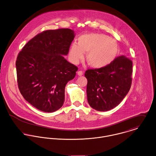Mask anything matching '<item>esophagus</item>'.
<instances>
[{"mask_svg":"<svg viewBox=\"0 0 156 156\" xmlns=\"http://www.w3.org/2000/svg\"><path fill=\"white\" fill-rule=\"evenodd\" d=\"M77 74L78 76H82L83 75V72L82 71H78L77 72Z\"/></svg>","mask_w":156,"mask_h":156,"instance_id":"34e87169","label":"esophagus"}]
</instances>
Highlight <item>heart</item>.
Instances as JSON below:
<instances>
[{
    "mask_svg": "<svg viewBox=\"0 0 156 156\" xmlns=\"http://www.w3.org/2000/svg\"><path fill=\"white\" fill-rule=\"evenodd\" d=\"M119 51L117 42L106 35L99 33H88L80 36L78 44H71L69 57L72 62L77 64L87 53L88 64L95 69L103 68L111 64Z\"/></svg>",
    "mask_w": 156,
    "mask_h": 156,
    "instance_id": "b5f03b06",
    "label": "heart"
}]
</instances>
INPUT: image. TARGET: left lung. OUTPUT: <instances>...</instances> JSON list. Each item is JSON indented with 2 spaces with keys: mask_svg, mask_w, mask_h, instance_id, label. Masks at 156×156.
Here are the masks:
<instances>
[{
  "mask_svg": "<svg viewBox=\"0 0 156 156\" xmlns=\"http://www.w3.org/2000/svg\"><path fill=\"white\" fill-rule=\"evenodd\" d=\"M132 73L133 62L124 55L106 67L86 70L87 98L90 107L108 111L118 106L131 88Z\"/></svg>",
  "mask_w": 156,
  "mask_h": 156,
  "instance_id": "left-lung-1",
  "label": "left lung"
}]
</instances>
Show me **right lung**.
I'll list each match as a JSON object with an SVG mask.
<instances>
[{
  "mask_svg": "<svg viewBox=\"0 0 156 156\" xmlns=\"http://www.w3.org/2000/svg\"><path fill=\"white\" fill-rule=\"evenodd\" d=\"M69 28L44 31L29 41L16 62L20 94L30 105L45 112L60 109L65 100V87L78 68L68 62L67 55L75 37Z\"/></svg>",
  "mask_w": 156,
  "mask_h": 156,
  "instance_id": "1",
  "label": "right lung"
}]
</instances>
